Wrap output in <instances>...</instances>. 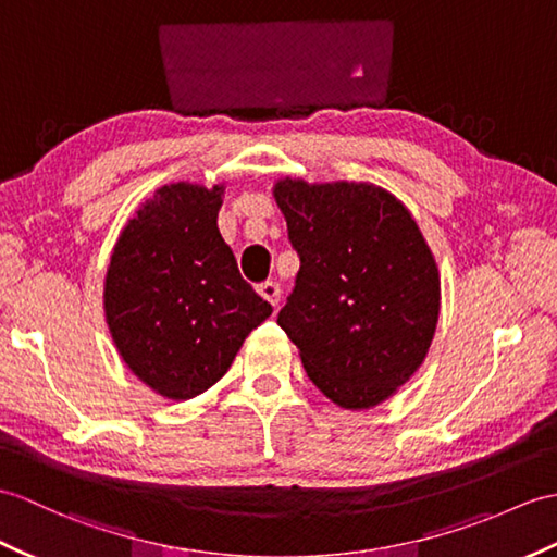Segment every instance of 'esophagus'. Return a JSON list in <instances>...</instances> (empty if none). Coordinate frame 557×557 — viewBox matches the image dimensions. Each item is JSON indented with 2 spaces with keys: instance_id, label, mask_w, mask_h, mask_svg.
Returning <instances> with one entry per match:
<instances>
[{
  "instance_id": "esophagus-1",
  "label": "esophagus",
  "mask_w": 557,
  "mask_h": 557,
  "mask_svg": "<svg viewBox=\"0 0 557 557\" xmlns=\"http://www.w3.org/2000/svg\"><path fill=\"white\" fill-rule=\"evenodd\" d=\"M258 294L263 296V299L270 304V306H277L280 304V284L277 282H273V280H268V282H263L261 287H258Z\"/></svg>"
}]
</instances>
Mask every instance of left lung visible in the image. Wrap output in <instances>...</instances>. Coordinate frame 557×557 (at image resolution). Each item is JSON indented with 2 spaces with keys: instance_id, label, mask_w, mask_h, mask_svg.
Masks as SVG:
<instances>
[{
  "instance_id": "1",
  "label": "left lung",
  "mask_w": 557,
  "mask_h": 557,
  "mask_svg": "<svg viewBox=\"0 0 557 557\" xmlns=\"http://www.w3.org/2000/svg\"><path fill=\"white\" fill-rule=\"evenodd\" d=\"M273 197L301 258L277 325L332 404L380 406L434 339L442 280L430 244L404 201L377 185L282 177Z\"/></svg>"
}]
</instances>
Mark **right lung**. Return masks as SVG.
<instances>
[{"instance_id": "add662e5", "label": "right lung", "mask_w": 557, "mask_h": 557, "mask_svg": "<svg viewBox=\"0 0 557 557\" xmlns=\"http://www.w3.org/2000/svg\"><path fill=\"white\" fill-rule=\"evenodd\" d=\"M225 185H163L127 220L103 277V315L125 366L171 400L203 394L273 306L220 237Z\"/></svg>"}]
</instances>
